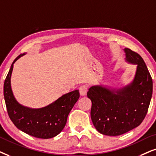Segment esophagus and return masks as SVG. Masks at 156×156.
<instances>
[{
  "instance_id": "obj_1",
  "label": "esophagus",
  "mask_w": 156,
  "mask_h": 156,
  "mask_svg": "<svg viewBox=\"0 0 156 156\" xmlns=\"http://www.w3.org/2000/svg\"><path fill=\"white\" fill-rule=\"evenodd\" d=\"M88 88L86 85H83V86H80L79 88V92L80 96H86V94H87Z\"/></svg>"
}]
</instances>
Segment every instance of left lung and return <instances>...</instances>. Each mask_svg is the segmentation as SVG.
Instances as JSON below:
<instances>
[{
    "instance_id": "obj_1",
    "label": "left lung",
    "mask_w": 156,
    "mask_h": 156,
    "mask_svg": "<svg viewBox=\"0 0 156 156\" xmlns=\"http://www.w3.org/2000/svg\"><path fill=\"white\" fill-rule=\"evenodd\" d=\"M124 50L126 61L137 65L133 82L118 89L94 86L87 93L92 103L93 124L105 135H120L138 127L146 116L153 94V80L143 59L130 49Z\"/></svg>"
}]
</instances>
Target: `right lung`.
Returning a JSON list of instances; mask_svg holds the SVG:
<instances>
[{"label": "right lung", "mask_w": 156, "mask_h": 156, "mask_svg": "<svg viewBox=\"0 0 156 156\" xmlns=\"http://www.w3.org/2000/svg\"><path fill=\"white\" fill-rule=\"evenodd\" d=\"M25 53L13 60L3 86V95L7 112L18 129L37 138H52L60 134L66 125L70 112L80 97L78 90L64 94L44 107L31 109L22 106L16 101L11 86L13 64Z\"/></svg>", "instance_id": "obj_1"}]
</instances>
